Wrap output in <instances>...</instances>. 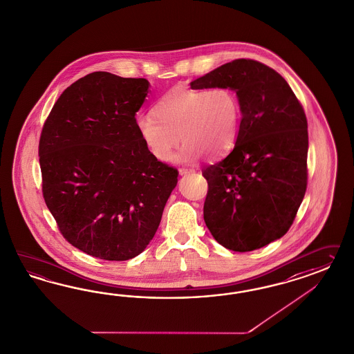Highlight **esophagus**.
<instances>
[{
    "label": "esophagus",
    "instance_id": "34e87169",
    "mask_svg": "<svg viewBox=\"0 0 354 354\" xmlns=\"http://www.w3.org/2000/svg\"><path fill=\"white\" fill-rule=\"evenodd\" d=\"M193 172L192 169H179V175H188V174H191Z\"/></svg>",
    "mask_w": 354,
    "mask_h": 354
}]
</instances>
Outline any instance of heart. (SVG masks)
Returning <instances> with one entry per match:
<instances>
[{
	"instance_id": "b5f03b06",
	"label": "heart",
	"mask_w": 354,
	"mask_h": 354,
	"mask_svg": "<svg viewBox=\"0 0 354 354\" xmlns=\"http://www.w3.org/2000/svg\"><path fill=\"white\" fill-rule=\"evenodd\" d=\"M241 106L228 86L172 88L156 104L154 113L136 118L140 139L160 161H169L180 138L176 160L193 162L205 154L219 157L234 148L239 136Z\"/></svg>"
}]
</instances>
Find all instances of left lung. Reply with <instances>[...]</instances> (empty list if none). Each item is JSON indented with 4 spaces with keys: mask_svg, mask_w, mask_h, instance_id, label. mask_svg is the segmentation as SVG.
<instances>
[{
    "mask_svg": "<svg viewBox=\"0 0 354 354\" xmlns=\"http://www.w3.org/2000/svg\"><path fill=\"white\" fill-rule=\"evenodd\" d=\"M228 86L241 106L232 151L203 170L209 191L206 227L234 252H250L286 235L308 184V122L281 75L253 59L222 64L192 89Z\"/></svg>",
    "mask_w": 354,
    "mask_h": 354,
    "instance_id": "obj_1",
    "label": "left lung"
}]
</instances>
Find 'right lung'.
<instances>
[{"instance_id": "1", "label": "right lung", "mask_w": 354, "mask_h": 354, "mask_svg": "<svg viewBox=\"0 0 354 354\" xmlns=\"http://www.w3.org/2000/svg\"><path fill=\"white\" fill-rule=\"evenodd\" d=\"M147 79L97 71L64 89L44 124L45 204L64 239L89 256L126 261L148 247L178 183L140 139Z\"/></svg>"}]
</instances>
